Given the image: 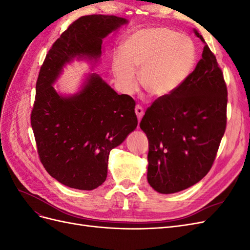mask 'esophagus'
I'll list each match as a JSON object with an SVG mask.
<instances>
[{
  "instance_id": "34e87169",
  "label": "esophagus",
  "mask_w": 250,
  "mask_h": 250,
  "mask_svg": "<svg viewBox=\"0 0 250 250\" xmlns=\"http://www.w3.org/2000/svg\"><path fill=\"white\" fill-rule=\"evenodd\" d=\"M134 110H135V113H137V117H138L139 121H141V119L144 116V109H143V107L141 106V105H137V106H135V108H134Z\"/></svg>"
}]
</instances>
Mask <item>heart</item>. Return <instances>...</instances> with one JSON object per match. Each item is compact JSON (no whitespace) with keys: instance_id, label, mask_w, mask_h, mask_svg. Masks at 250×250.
<instances>
[{"instance_id":"1","label":"heart","mask_w":250,"mask_h":250,"mask_svg":"<svg viewBox=\"0 0 250 250\" xmlns=\"http://www.w3.org/2000/svg\"><path fill=\"white\" fill-rule=\"evenodd\" d=\"M196 62V48L190 37L168 28H150L135 32L124 42L122 55L112 59V72L126 94L140 82L155 97L167 96L186 81Z\"/></svg>"}]
</instances>
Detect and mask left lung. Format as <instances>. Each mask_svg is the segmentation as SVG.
Masks as SVG:
<instances>
[{"mask_svg":"<svg viewBox=\"0 0 250 250\" xmlns=\"http://www.w3.org/2000/svg\"><path fill=\"white\" fill-rule=\"evenodd\" d=\"M226 106L223 73L206 44L186 81L156 99L141 121L149 143L147 179L156 192L177 193L207 175L225 132Z\"/></svg>","mask_w":250,"mask_h":250,"instance_id":"8db88e82","label":"left lung"}]
</instances>
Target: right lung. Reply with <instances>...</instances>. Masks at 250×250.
I'll return each instance as SVG.
<instances>
[{
  "mask_svg": "<svg viewBox=\"0 0 250 250\" xmlns=\"http://www.w3.org/2000/svg\"><path fill=\"white\" fill-rule=\"evenodd\" d=\"M126 24L115 16L79 18L53 43L41 67L31 126L44 169L66 187L90 191L101 186L110 150L137 128L138 119L132 98L119 95L96 73L72 96L58 94L53 84L74 58L97 62L102 40Z\"/></svg>",
  "mask_w": 250,
  "mask_h": 250,
  "instance_id": "add662e5",
  "label": "right lung"
}]
</instances>
